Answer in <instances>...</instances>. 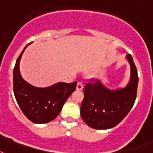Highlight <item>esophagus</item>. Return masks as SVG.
Returning a JSON list of instances; mask_svg holds the SVG:
<instances>
[{"label":"esophagus","instance_id":"obj_1","mask_svg":"<svg viewBox=\"0 0 153 153\" xmlns=\"http://www.w3.org/2000/svg\"><path fill=\"white\" fill-rule=\"evenodd\" d=\"M83 89V85L82 83L79 82L77 83V85H76V89L77 90H82Z\"/></svg>","mask_w":153,"mask_h":153}]
</instances>
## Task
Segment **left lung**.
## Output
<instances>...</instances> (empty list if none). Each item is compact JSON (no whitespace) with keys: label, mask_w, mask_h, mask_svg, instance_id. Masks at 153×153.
<instances>
[{"label":"left lung","mask_w":153,"mask_h":153,"mask_svg":"<svg viewBox=\"0 0 153 153\" xmlns=\"http://www.w3.org/2000/svg\"><path fill=\"white\" fill-rule=\"evenodd\" d=\"M126 59L130 64V76L125 87L110 89L97 81L84 88L81 116L91 128L108 130L115 127L126 117L134 106L137 97L138 76L131 55Z\"/></svg>","instance_id":"left-lung-1"}]
</instances>
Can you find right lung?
Wrapping results in <instances>:
<instances>
[{"mask_svg": "<svg viewBox=\"0 0 153 153\" xmlns=\"http://www.w3.org/2000/svg\"><path fill=\"white\" fill-rule=\"evenodd\" d=\"M30 44L23 48L13 70L15 97L28 120L36 124L47 123L59 115L66 100L75 90L77 82H59L47 87H37L25 81L20 74L19 63L23 52Z\"/></svg>", "mask_w": 153, "mask_h": 153, "instance_id": "add662e5", "label": "right lung"}]
</instances>
